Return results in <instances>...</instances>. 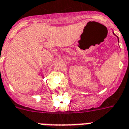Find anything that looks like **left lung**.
Returning <instances> with one entry per match:
<instances>
[{"label": "left lung", "mask_w": 129, "mask_h": 129, "mask_svg": "<svg viewBox=\"0 0 129 129\" xmlns=\"http://www.w3.org/2000/svg\"><path fill=\"white\" fill-rule=\"evenodd\" d=\"M113 34H114V32H113ZM117 39H118V37H117ZM118 42H119V39H118Z\"/></svg>", "instance_id": "8db88e82"}]
</instances>
